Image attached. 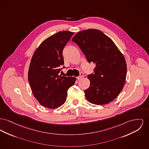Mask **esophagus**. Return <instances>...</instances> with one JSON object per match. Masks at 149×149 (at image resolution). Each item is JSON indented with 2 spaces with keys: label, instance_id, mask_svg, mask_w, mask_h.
<instances>
[{
  "label": "esophagus",
  "instance_id": "obj_1",
  "mask_svg": "<svg viewBox=\"0 0 149 149\" xmlns=\"http://www.w3.org/2000/svg\"><path fill=\"white\" fill-rule=\"evenodd\" d=\"M83 77H84V74H83V72H81V73H80V75H79V77H77V79H80L81 78H82Z\"/></svg>",
  "mask_w": 149,
  "mask_h": 149
}]
</instances>
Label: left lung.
I'll use <instances>...</instances> for the list:
<instances>
[{
	"mask_svg": "<svg viewBox=\"0 0 149 149\" xmlns=\"http://www.w3.org/2000/svg\"><path fill=\"white\" fill-rule=\"evenodd\" d=\"M72 41L79 46L89 63L96 64L94 73L88 75L90 86L84 90L86 98L96 105L110 103L125 84L127 64L122 53L111 39L96 29L79 32Z\"/></svg>",
	"mask_w": 149,
	"mask_h": 149,
	"instance_id": "8db88e82",
	"label": "left lung"
}]
</instances>
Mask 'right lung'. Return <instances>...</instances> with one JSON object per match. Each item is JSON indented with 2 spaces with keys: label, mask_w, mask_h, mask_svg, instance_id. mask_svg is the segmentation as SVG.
<instances>
[{
  "label": "right lung",
  "mask_w": 149,
  "mask_h": 149,
  "mask_svg": "<svg viewBox=\"0 0 149 149\" xmlns=\"http://www.w3.org/2000/svg\"><path fill=\"white\" fill-rule=\"evenodd\" d=\"M73 34L62 31L49 36L35 51L30 62L28 80L33 93L48 109L58 107L65 102L68 90L76 80L75 77L58 75L64 65L63 50Z\"/></svg>",
  "instance_id": "1"
}]
</instances>
